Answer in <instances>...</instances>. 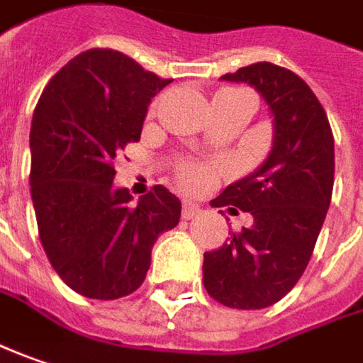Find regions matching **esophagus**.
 I'll return each mask as SVG.
<instances>
[{
    "label": "esophagus",
    "mask_w": 363,
    "mask_h": 363,
    "mask_svg": "<svg viewBox=\"0 0 363 363\" xmlns=\"http://www.w3.org/2000/svg\"><path fill=\"white\" fill-rule=\"evenodd\" d=\"M197 215H201V207L199 205L191 203V201H184L182 203V219H193Z\"/></svg>",
    "instance_id": "1"
}]
</instances>
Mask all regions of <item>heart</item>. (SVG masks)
<instances>
[{
  "label": "heart",
  "instance_id": "obj_1",
  "mask_svg": "<svg viewBox=\"0 0 363 363\" xmlns=\"http://www.w3.org/2000/svg\"><path fill=\"white\" fill-rule=\"evenodd\" d=\"M231 91V89H228ZM179 181L186 186V189H203L207 182L211 181V168L205 164H182L179 168Z\"/></svg>",
  "mask_w": 363,
  "mask_h": 363
}]
</instances>
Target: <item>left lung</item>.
I'll use <instances>...</instances> for the list:
<instances>
[{"label":"left lung","mask_w":363,"mask_h":363,"mask_svg":"<svg viewBox=\"0 0 363 363\" xmlns=\"http://www.w3.org/2000/svg\"><path fill=\"white\" fill-rule=\"evenodd\" d=\"M221 79L256 87L274 113L268 160L211 201L213 207L247 211L254 225L205 252L203 262L209 296L225 307L254 311L291 292L313 256L333 193V132L317 95L284 67L256 62Z\"/></svg>","instance_id":"obj_1"}]
</instances>
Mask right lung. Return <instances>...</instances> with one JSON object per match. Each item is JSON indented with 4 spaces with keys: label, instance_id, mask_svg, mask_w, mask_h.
Segmentation results:
<instances>
[{
    "label": "right lung",
    "instance_id": "obj_1",
    "mask_svg": "<svg viewBox=\"0 0 363 363\" xmlns=\"http://www.w3.org/2000/svg\"><path fill=\"white\" fill-rule=\"evenodd\" d=\"M172 79L111 48H91L50 79L34 109L30 193L42 247L72 291L113 301L138 291L152 245L177 228L181 201L162 184L132 203L113 162L140 142L152 97Z\"/></svg>",
    "mask_w": 363,
    "mask_h": 363
}]
</instances>
